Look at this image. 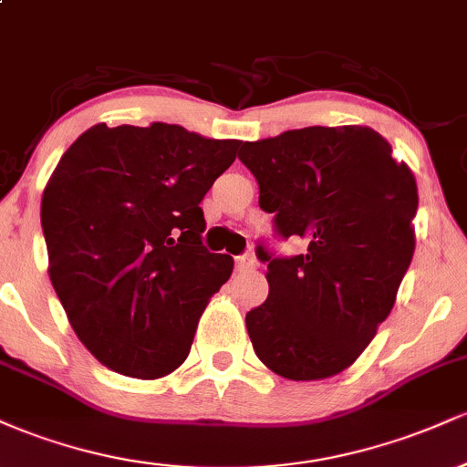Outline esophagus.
<instances>
[{
    "label": "esophagus",
    "mask_w": 467,
    "mask_h": 467,
    "mask_svg": "<svg viewBox=\"0 0 467 467\" xmlns=\"http://www.w3.org/2000/svg\"><path fill=\"white\" fill-rule=\"evenodd\" d=\"M252 267H254V256H252L250 252L234 256V270L237 272H248Z\"/></svg>",
    "instance_id": "esophagus-1"
}]
</instances>
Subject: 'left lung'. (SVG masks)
Here are the masks:
<instances>
[{"mask_svg": "<svg viewBox=\"0 0 467 467\" xmlns=\"http://www.w3.org/2000/svg\"><path fill=\"white\" fill-rule=\"evenodd\" d=\"M239 160L275 213L278 237H301L303 254L267 264L270 294L245 314L259 360L296 382L345 371L395 305L415 252L417 184L368 127H305L244 142Z\"/></svg>", "mask_w": 467, "mask_h": 467, "instance_id": "1", "label": "left lung"}]
</instances>
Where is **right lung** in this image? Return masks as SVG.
Here are the masks:
<instances>
[{"mask_svg":"<svg viewBox=\"0 0 467 467\" xmlns=\"http://www.w3.org/2000/svg\"><path fill=\"white\" fill-rule=\"evenodd\" d=\"M239 140L180 125H94L41 200L50 281L69 325L111 371L155 379L189 356L233 256L203 248L200 202Z\"/></svg>","mask_w":467,"mask_h":467,"instance_id":"1","label":"right lung"}]
</instances>
